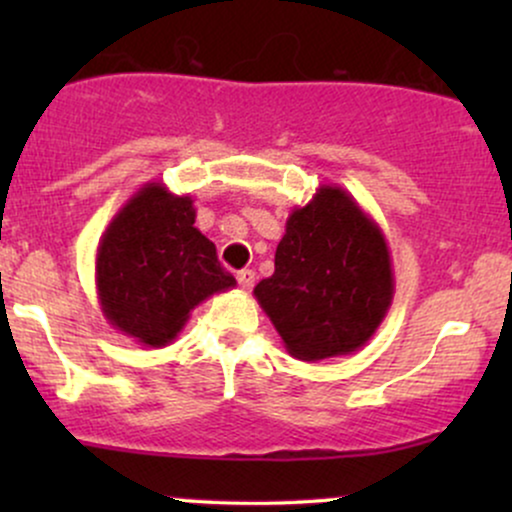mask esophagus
<instances>
[{
  "instance_id": "34e87169",
  "label": "esophagus",
  "mask_w": 512,
  "mask_h": 512,
  "mask_svg": "<svg viewBox=\"0 0 512 512\" xmlns=\"http://www.w3.org/2000/svg\"><path fill=\"white\" fill-rule=\"evenodd\" d=\"M236 279L243 291H250L252 286H255V272H252V269H240V272L236 274Z\"/></svg>"
}]
</instances>
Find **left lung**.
<instances>
[{
    "instance_id": "left-lung-1",
    "label": "left lung",
    "mask_w": 512,
    "mask_h": 512,
    "mask_svg": "<svg viewBox=\"0 0 512 512\" xmlns=\"http://www.w3.org/2000/svg\"><path fill=\"white\" fill-rule=\"evenodd\" d=\"M255 298L291 356H346L373 337L395 296L387 240L349 192L320 185L276 245Z\"/></svg>"
}]
</instances>
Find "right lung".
Wrapping results in <instances>:
<instances>
[{
    "instance_id": "add662e5",
    "label": "right lung",
    "mask_w": 512,
    "mask_h": 512,
    "mask_svg": "<svg viewBox=\"0 0 512 512\" xmlns=\"http://www.w3.org/2000/svg\"><path fill=\"white\" fill-rule=\"evenodd\" d=\"M192 202L163 182H146L113 216L96 250L105 320L154 349L178 337L199 303L236 286L216 245L195 228Z\"/></svg>"
}]
</instances>
